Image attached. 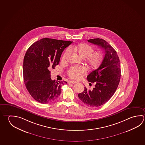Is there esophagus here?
Here are the masks:
<instances>
[{
	"mask_svg": "<svg viewBox=\"0 0 145 145\" xmlns=\"http://www.w3.org/2000/svg\"><path fill=\"white\" fill-rule=\"evenodd\" d=\"M76 81H70L69 82V84H75V83H76Z\"/></svg>",
	"mask_w": 145,
	"mask_h": 145,
	"instance_id": "esophagus-1",
	"label": "esophagus"
}]
</instances>
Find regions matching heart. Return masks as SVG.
Returning <instances> with one entry per match:
<instances>
[{"label":"heart","instance_id":"obj_1","mask_svg":"<svg viewBox=\"0 0 145 145\" xmlns=\"http://www.w3.org/2000/svg\"><path fill=\"white\" fill-rule=\"evenodd\" d=\"M72 49L83 57H86V61L90 67L95 68L99 66L103 60V54L100 52H93L92 46L86 44L74 45ZM70 53V49L67 48L63 54L62 59H65ZM86 71L85 67L82 65L71 66L68 70L69 76L72 79H80Z\"/></svg>","mask_w":145,"mask_h":145}]
</instances>
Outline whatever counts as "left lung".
Wrapping results in <instances>:
<instances>
[{"instance_id": "left-lung-1", "label": "left lung", "mask_w": 145, "mask_h": 145, "mask_svg": "<svg viewBox=\"0 0 145 145\" xmlns=\"http://www.w3.org/2000/svg\"><path fill=\"white\" fill-rule=\"evenodd\" d=\"M88 41L103 48L105 55L100 65L87 76L88 81L94 83L95 87L92 90L85 87L78 97L85 105L96 107L108 102L116 92L121 78V66L116 52L105 40L95 38Z\"/></svg>"}]
</instances>
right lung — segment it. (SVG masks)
<instances>
[{
	"instance_id": "obj_1",
	"label": "right lung",
	"mask_w": 145,
	"mask_h": 145,
	"mask_svg": "<svg viewBox=\"0 0 145 145\" xmlns=\"http://www.w3.org/2000/svg\"><path fill=\"white\" fill-rule=\"evenodd\" d=\"M72 41L45 38L31 45L23 63L24 84L29 94L42 104L52 102L61 94V86L67 82H56L50 78V69H55L61 56Z\"/></svg>"
}]
</instances>
